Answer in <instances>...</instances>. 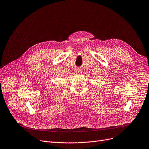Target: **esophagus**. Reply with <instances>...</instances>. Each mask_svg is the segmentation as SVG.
I'll return each instance as SVG.
<instances>
[{"instance_id": "esophagus-1", "label": "esophagus", "mask_w": 149, "mask_h": 149, "mask_svg": "<svg viewBox=\"0 0 149 149\" xmlns=\"http://www.w3.org/2000/svg\"><path fill=\"white\" fill-rule=\"evenodd\" d=\"M76 73H77V74H81V73H82V72H81V69H77L76 70Z\"/></svg>"}]
</instances>
